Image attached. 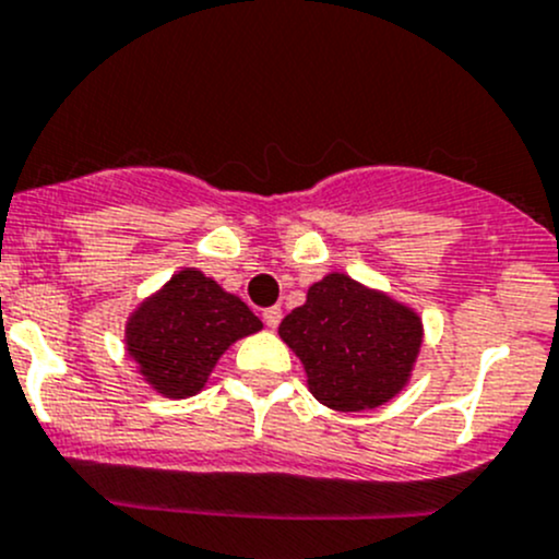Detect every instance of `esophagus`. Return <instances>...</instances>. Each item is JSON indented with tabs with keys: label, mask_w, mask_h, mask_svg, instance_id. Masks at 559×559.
I'll return each instance as SVG.
<instances>
[{
	"label": "esophagus",
	"mask_w": 559,
	"mask_h": 559,
	"mask_svg": "<svg viewBox=\"0 0 559 559\" xmlns=\"http://www.w3.org/2000/svg\"><path fill=\"white\" fill-rule=\"evenodd\" d=\"M262 319H264V324L270 326V330H275V326L281 324V308H267V311L262 313Z\"/></svg>",
	"instance_id": "34e87169"
}]
</instances>
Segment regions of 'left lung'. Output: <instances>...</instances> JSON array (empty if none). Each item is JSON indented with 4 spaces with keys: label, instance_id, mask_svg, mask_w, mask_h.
Listing matches in <instances>:
<instances>
[{
    "label": "left lung",
    "instance_id": "8db88e82",
    "mask_svg": "<svg viewBox=\"0 0 559 559\" xmlns=\"http://www.w3.org/2000/svg\"><path fill=\"white\" fill-rule=\"evenodd\" d=\"M278 335L300 357L308 389L321 405L370 411L411 381L425 324L386 292L346 273H326L281 321Z\"/></svg>",
    "mask_w": 559,
    "mask_h": 559
}]
</instances>
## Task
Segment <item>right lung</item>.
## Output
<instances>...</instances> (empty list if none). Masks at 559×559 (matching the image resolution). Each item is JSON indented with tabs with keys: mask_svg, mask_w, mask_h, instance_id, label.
<instances>
[{
	"mask_svg": "<svg viewBox=\"0 0 559 559\" xmlns=\"http://www.w3.org/2000/svg\"><path fill=\"white\" fill-rule=\"evenodd\" d=\"M259 330L262 321L238 295L183 267L129 313L123 343L145 384L162 397L186 400L205 389L235 341Z\"/></svg>",
	"mask_w": 559,
	"mask_h": 559,
	"instance_id": "add662e5",
	"label": "right lung"
}]
</instances>
